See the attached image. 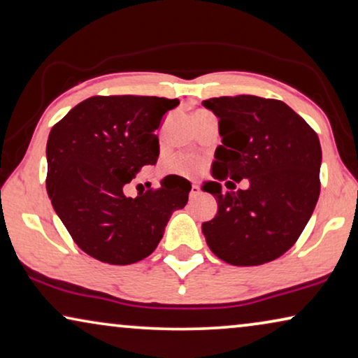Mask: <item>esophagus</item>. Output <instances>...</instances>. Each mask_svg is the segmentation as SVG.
Returning a JSON list of instances; mask_svg holds the SVG:
<instances>
[{"mask_svg":"<svg viewBox=\"0 0 358 358\" xmlns=\"http://www.w3.org/2000/svg\"><path fill=\"white\" fill-rule=\"evenodd\" d=\"M199 194H201V188H199V186H197L196 183L191 185V191H189V197H191V199H194V197H197Z\"/></svg>","mask_w":358,"mask_h":358,"instance_id":"obj_1","label":"esophagus"}]
</instances>
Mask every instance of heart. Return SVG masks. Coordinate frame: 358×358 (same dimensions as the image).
Listing matches in <instances>:
<instances>
[{
    "mask_svg": "<svg viewBox=\"0 0 358 358\" xmlns=\"http://www.w3.org/2000/svg\"><path fill=\"white\" fill-rule=\"evenodd\" d=\"M202 169H204V161L196 156H188V154L175 156L165 164V170L178 175H185V177H194V175L202 172Z\"/></svg>",
    "mask_w": 358,
    "mask_h": 358,
    "instance_id": "heart-1",
    "label": "heart"
}]
</instances>
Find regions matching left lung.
I'll use <instances>...</instances> for the list:
<instances>
[{
    "mask_svg": "<svg viewBox=\"0 0 358 358\" xmlns=\"http://www.w3.org/2000/svg\"><path fill=\"white\" fill-rule=\"evenodd\" d=\"M202 104L218 117L222 136L212 175L250 180L248 190L227 194L217 181L202 186L218 202L217 215L202 223L206 241L227 264L271 262L292 248L317 206L322 164L317 133L278 99L239 94Z\"/></svg>",
    "mask_w": 358,
    "mask_h": 358,
    "instance_id": "8db88e82",
    "label": "left lung"
}]
</instances>
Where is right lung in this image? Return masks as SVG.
Masks as SVG:
<instances>
[{"label":"right lung","instance_id":"obj_1","mask_svg":"<svg viewBox=\"0 0 358 358\" xmlns=\"http://www.w3.org/2000/svg\"><path fill=\"white\" fill-rule=\"evenodd\" d=\"M178 99L92 96L51 128L46 191L77 246L110 265L140 262L154 252L170 215L188 202L191 183L169 175L161 188L124 194L125 185L159 157L154 135Z\"/></svg>","mask_w":358,"mask_h":358}]
</instances>
